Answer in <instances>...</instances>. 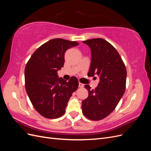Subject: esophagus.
I'll use <instances>...</instances> for the list:
<instances>
[{"label": "esophagus", "instance_id": "esophagus-1", "mask_svg": "<svg viewBox=\"0 0 151 151\" xmlns=\"http://www.w3.org/2000/svg\"><path fill=\"white\" fill-rule=\"evenodd\" d=\"M84 86V85L83 84H82V83H79V88H83Z\"/></svg>", "mask_w": 151, "mask_h": 151}]
</instances>
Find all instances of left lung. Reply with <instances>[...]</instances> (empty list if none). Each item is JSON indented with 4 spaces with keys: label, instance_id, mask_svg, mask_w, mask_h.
Here are the masks:
<instances>
[{
    "label": "left lung",
    "instance_id": "8db88e82",
    "mask_svg": "<svg viewBox=\"0 0 151 151\" xmlns=\"http://www.w3.org/2000/svg\"><path fill=\"white\" fill-rule=\"evenodd\" d=\"M83 43L91 51V63L89 77L98 75L99 83L94 89L89 85L84 88L89 95L82 101L84 115L91 120L98 121L108 116L114 109L125 93L127 70L117 50L103 38H94Z\"/></svg>",
    "mask_w": 151,
    "mask_h": 151
}]
</instances>
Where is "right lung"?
Returning a JSON list of instances; mask_svg holds the SVG:
<instances>
[{
  "label": "right lung",
  "mask_w": 151,
  "mask_h": 151,
  "mask_svg": "<svg viewBox=\"0 0 151 151\" xmlns=\"http://www.w3.org/2000/svg\"><path fill=\"white\" fill-rule=\"evenodd\" d=\"M79 43L61 38L49 40L32 55L24 70L25 88L35 109L45 118L62 116L72 93L79 86L76 77L68 82L58 78L66 50Z\"/></svg>",
  "instance_id": "1"
}]
</instances>
